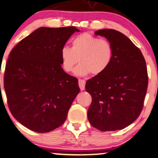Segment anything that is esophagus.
<instances>
[{"instance_id": "obj_1", "label": "esophagus", "mask_w": 158, "mask_h": 158, "mask_svg": "<svg viewBox=\"0 0 158 158\" xmlns=\"http://www.w3.org/2000/svg\"><path fill=\"white\" fill-rule=\"evenodd\" d=\"M85 81L83 79H79V86L81 91L85 90Z\"/></svg>"}]
</instances>
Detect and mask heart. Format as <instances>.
Wrapping results in <instances>:
<instances>
[{
	"label": "heart",
	"mask_w": 158,
	"mask_h": 158,
	"mask_svg": "<svg viewBox=\"0 0 158 158\" xmlns=\"http://www.w3.org/2000/svg\"><path fill=\"white\" fill-rule=\"evenodd\" d=\"M113 55V47L109 41L84 33L72 40L71 48H62L60 57L62 68L67 73L72 72L74 65L80 62L74 73L85 77L90 73L94 76L104 73L111 65Z\"/></svg>",
	"instance_id": "obj_1"
}]
</instances>
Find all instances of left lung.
<instances>
[{
  "mask_svg": "<svg viewBox=\"0 0 158 158\" xmlns=\"http://www.w3.org/2000/svg\"><path fill=\"white\" fill-rule=\"evenodd\" d=\"M95 35L111 43L114 55L106 71L86 82L92 96L87 118L99 131H118L133 123L142 110L148 86L147 65L140 49L123 33L103 29Z\"/></svg>",
  "mask_w": 158,
  "mask_h": 158,
  "instance_id": "1",
  "label": "left lung"
}]
</instances>
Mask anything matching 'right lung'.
Masks as SVG:
<instances>
[{
  "instance_id": "right-lung-1",
  "label": "right lung",
  "mask_w": 158,
  "mask_h": 158,
  "mask_svg": "<svg viewBox=\"0 0 158 158\" xmlns=\"http://www.w3.org/2000/svg\"><path fill=\"white\" fill-rule=\"evenodd\" d=\"M75 27H39L11 51L4 89L13 117L37 133L63 125L80 91L78 79L62 69L60 52Z\"/></svg>"
}]
</instances>
